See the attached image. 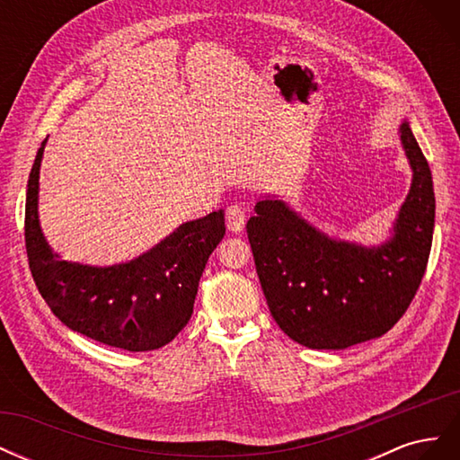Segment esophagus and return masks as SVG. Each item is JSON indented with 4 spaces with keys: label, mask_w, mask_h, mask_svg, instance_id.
<instances>
[{
    "label": "esophagus",
    "mask_w": 460,
    "mask_h": 460,
    "mask_svg": "<svg viewBox=\"0 0 460 460\" xmlns=\"http://www.w3.org/2000/svg\"><path fill=\"white\" fill-rule=\"evenodd\" d=\"M225 218H226V226L230 232L238 234L243 230V225H245V208L238 203L234 205H228L226 207V213H225Z\"/></svg>",
    "instance_id": "esophagus-1"
}]
</instances>
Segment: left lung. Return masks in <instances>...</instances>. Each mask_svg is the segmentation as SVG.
<instances>
[{"instance_id": "1", "label": "left lung", "mask_w": 460, "mask_h": 460, "mask_svg": "<svg viewBox=\"0 0 460 460\" xmlns=\"http://www.w3.org/2000/svg\"><path fill=\"white\" fill-rule=\"evenodd\" d=\"M401 142L411 191L380 247L330 240L278 199L255 205L247 238L276 324L311 349H345L380 338L405 314L431 249L436 198L431 172L407 122Z\"/></svg>"}]
</instances>
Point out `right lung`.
<instances>
[{
    "label": "right lung",
    "mask_w": 460,
    "mask_h": 460,
    "mask_svg": "<svg viewBox=\"0 0 460 460\" xmlns=\"http://www.w3.org/2000/svg\"><path fill=\"white\" fill-rule=\"evenodd\" d=\"M41 142L24 208V243L40 296L65 326L127 351L172 341L193 313L208 255L225 238V213L186 222L151 252L115 267H88L53 255L38 220Z\"/></svg>",
    "instance_id": "obj_1"
}]
</instances>
